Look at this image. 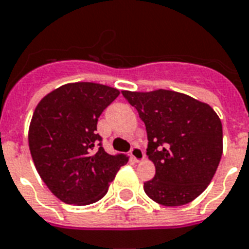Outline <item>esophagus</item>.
<instances>
[{
    "label": "esophagus",
    "instance_id": "1",
    "mask_svg": "<svg viewBox=\"0 0 249 249\" xmlns=\"http://www.w3.org/2000/svg\"><path fill=\"white\" fill-rule=\"evenodd\" d=\"M130 157L134 162H141L142 159L145 158V154H143V151L140 146H133L132 150H130Z\"/></svg>",
    "mask_w": 249,
    "mask_h": 249
}]
</instances>
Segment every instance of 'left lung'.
Listing matches in <instances>:
<instances>
[{"label":"left lung","mask_w":249,"mask_h":249,"mask_svg":"<svg viewBox=\"0 0 249 249\" xmlns=\"http://www.w3.org/2000/svg\"><path fill=\"white\" fill-rule=\"evenodd\" d=\"M146 126L155 176L145 193L164 206H180L204 192L223 150L222 123L209 104L176 91H123Z\"/></svg>","instance_id":"left-lung-1"}]
</instances>
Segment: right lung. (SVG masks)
Here are the masks:
<instances>
[{
  "label": "right lung",
  "instance_id": "1",
  "mask_svg": "<svg viewBox=\"0 0 249 249\" xmlns=\"http://www.w3.org/2000/svg\"><path fill=\"white\" fill-rule=\"evenodd\" d=\"M120 91L92 82L68 83L39 102L28 129V146L49 191L69 205L94 204L106 196L125 154L102 146L96 124Z\"/></svg>",
  "mask_w": 249,
  "mask_h": 249
}]
</instances>
